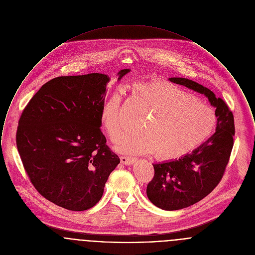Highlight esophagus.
I'll use <instances>...</instances> for the list:
<instances>
[{
	"mask_svg": "<svg viewBox=\"0 0 255 255\" xmlns=\"http://www.w3.org/2000/svg\"><path fill=\"white\" fill-rule=\"evenodd\" d=\"M120 159H121V162H122L123 164L130 165V164H132V163L134 162V160H135L136 158L131 157V156H124V155H122V156H120Z\"/></svg>",
	"mask_w": 255,
	"mask_h": 255,
	"instance_id": "esophagus-1",
	"label": "esophagus"
}]
</instances>
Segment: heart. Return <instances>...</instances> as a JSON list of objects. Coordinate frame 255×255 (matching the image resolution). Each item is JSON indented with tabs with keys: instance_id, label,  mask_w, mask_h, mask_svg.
<instances>
[{
	"instance_id": "obj_1",
	"label": "heart",
	"mask_w": 255,
	"mask_h": 255,
	"mask_svg": "<svg viewBox=\"0 0 255 255\" xmlns=\"http://www.w3.org/2000/svg\"><path fill=\"white\" fill-rule=\"evenodd\" d=\"M129 89L148 116L143 133L127 136L116 146L120 153H154L159 159L175 160L200 147L217 127L214 107L179 86L153 78ZM122 96L118 88L103 103L101 113L102 127L113 142L126 133L120 120Z\"/></svg>"
}]
</instances>
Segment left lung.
I'll list each match as a JSON object with an SVG mask.
<instances>
[{
	"label": "left lung",
	"instance_id": "left-lung-1",
	"mask_svg": "<svg viewBox=\"0 0 255 255\" xmlns=\"http://www.w3.org/2000/svg\"><path fill=\"white\" fill-rule=\"evenodd\" d=\"M169 80L205 95L218 116L216 132L192 153L153 164L154 175L147 186V196L156 207L175 211L199 202L220 184L234 145L235 125L226 102L211 90L187 78Z\"/></svg>",
	"mask_w": 255,
	"mask_h": 255
}]
</instances>
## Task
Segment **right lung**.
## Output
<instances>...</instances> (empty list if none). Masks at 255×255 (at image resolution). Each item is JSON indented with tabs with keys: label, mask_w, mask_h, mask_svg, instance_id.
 Masks as SVG:
<instances>
[{
	"label": "right lung",
	"mask_w": 255,
	"mask_h": 255,
	"mask_svg": "<svg viewBox=\"0 0 255 255\" xmlns=\"http://www.w3.org/2000/svg\"><path fill=\"white\" fill-rule=\"evenodd\" d=\"M129 69L119 71L121 79ZM109 77L60 76L42 86L18 122L16 146L34 188L70 211L98 203L119 156L101 130Z\"/></svg>",
	"instance_id": "right-lung-1"
}]
</instances>
